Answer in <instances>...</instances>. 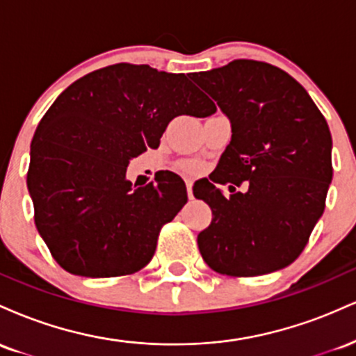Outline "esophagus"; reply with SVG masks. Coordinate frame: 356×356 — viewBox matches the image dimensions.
<instances>
[{
  "label": "esophagus",
  "instance_id": "34e87169",
  "mask_svg": "<svg viewBox=\"0 0 356 356\" xmlns=\"http://www.w3.org/2000/svg\"><path fill=\"white\" fill-rule=\"evenodd\" d=\"M186 186H187V195H189V199H192V181H187Z\"/></svg>",
  "mask_w": 356,
  "mask_h": 356
}]
</instances>
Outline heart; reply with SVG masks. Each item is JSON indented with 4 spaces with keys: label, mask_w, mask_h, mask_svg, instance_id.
<instances>
[{
    "label": "heart",
    "mask_w": 356,
    "mask_h": 356,
    "mask_svg": "<svg viewBox=\"0 0 356 356\" xmlns=\"http://www.w3.org/2000/svg\"><path fill=\"white\" fill-rule=\"evenodd\" d=\"M187 169L192 170V169H195V167H194V165H187Z\"/></svg>",
    "instance_id": "1"
}]
</instances>
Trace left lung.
Segmentation results:
<instances>
[{
  "label": "left lung",
  "instance_id": "8db88e82",
  "mask_svg": "<svg viewBox=\"0 0 356 356\" xmlns=\"http://www.w3.org/2000/svg\"><path fill=\"white\" fill-rule=\"evenodd\" d=\"M231 122L218 174L194 186L212 220L199 232L202 259L227 276H259L301 254L325 211L333 177L332 134L308 92L281 68L234 60L194 75ZM248 181L246 193L234 185ZM216 183H231L224 198Z\"/></svg>",
  "mask_w": 356,
  "mask_h": 356
}]
</instances>
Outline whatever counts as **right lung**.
<instances>
[{"mask_svg": "<svg viewBox=\"0 0 356 356\" xmlns=\"http://www.w3.org/2000/svg\"><path fill=\"white\" fill-rule=\"evenodd\" d=\"M214 112L186 75L149 65H110L60 93L35 132L26 184L36 229L65 271L112 277L149 264L186 184L169 175L136 189L127 165L159 147L174 117Z\"/></svg>", "mask_w": 356, "mask_h": 356, "instance_id": "obj_1", "label": "right lung"}]
</instances>
